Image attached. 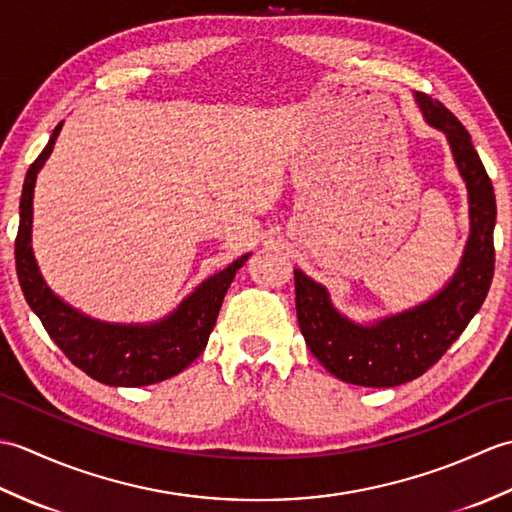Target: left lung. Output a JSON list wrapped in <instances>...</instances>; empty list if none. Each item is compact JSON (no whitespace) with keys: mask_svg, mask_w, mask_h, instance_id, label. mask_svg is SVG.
I'll return each mask as SVG.
<instances>
[{"mask_svg":"<svg viewBox=\"0 0 512 512\" xmlns=\"http://www.w3.org/2000/svg\"><path fill=\"white\" fill-rule=\"evenodd\" d=\"M424 121L447 136L455 165L469 189L471 235L462 262L438 295L372 325L354 323L332 306L328 290L295 270L297 319L319 363L343 383L396 387L422 376L460 339L488 295L495 270L493 182L471 134L440 101L416 94Z\"/></svg>","mask_w":512,"mask_h":512,"instance_id":"obj_1","label":"left lung"}]
</instances>
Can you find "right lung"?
I'll list each match as a JSON object with an SVG mask.
<instances>
[{
  "label": "right lung",
  "instance_id": "right-lung-1",
  "mask_svg": "<svg viewBox=\"0 0 512 512\" xmlns=\"http://www.w3.org/2000/svg\"><path fill=\"white\" fill-rule=\"evenodd\" d=\"M61 125L54 127L46 149L32 162L19 202V231L15 239V262L19 286L32 312L37 314L50 339L70 361L110 387H143L180 374L198 358L220 314L228 286L248 255L209 277L184 299L169 317L149 325L105 323L85 317L79 310L61 301L43 281L35 253L30 246L32 235V193L37 173L52 154Z\"/></svg>",
  "mask_w": 512,
  "mask_h": 512
}]
</instances>
